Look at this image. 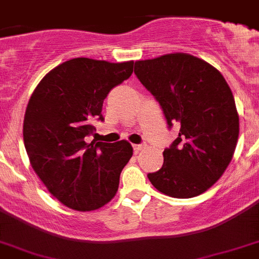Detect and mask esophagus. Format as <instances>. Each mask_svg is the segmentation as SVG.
I'll use <instances>...</instances> for the list:
<instances>
[{"instance_id":"obj_1","label":"esophagus","mask_w":259,"mask_h":259,"mask_svg":"<svg viewBox=\"0 0 259 259\" xmlns=\"http://www.w3.org/2000/svg\"><path fill=\"white\" fill-rule=\"evenodd\" d=\"M145 148H147V144H145V143H143V144H136V145H134V151L140 152V151H143V149H145Z\"/></svg>"}]
</instances>
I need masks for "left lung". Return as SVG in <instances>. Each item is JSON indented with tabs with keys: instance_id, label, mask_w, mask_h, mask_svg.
<instances>
[{
	"instance_id": "obj_1",
	"label": "left lung",
	"mask_w": 259,
	"mask_h": 259,
	"mask_svg": "<svg viewBox=\"0 0 259 259\" xmlns=\"http://www.w3.org/2000/svg\"><path fill=\"white\" fill-rule=\"evenodd\" d=\"M135 74L160 103L169 128H180L163 151L162 167L148 178L165 195H200L235 153L240 123L231 88L216 68L187 54L136 61Z\"/></svg>"
}]
</instances>
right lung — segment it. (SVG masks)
<instances>
[{
  "instance_id": "1",
  "label": "right lung",
  "mask_w": 259,
  "mask_h": 259,
  "mask_svg": "<svg viewBox=\"0 0 259 259\" xmlns=\"http://www.w3.org/2000/svg\"><path fill=\"white\" fill-rule=\"evenodd\" d=\"M134 61L108 63L77 57L44 76L28 101L24 148L44 186L63 204L93 211L107 204L119 187L134 149L125 140L102 143L86 138L93 120L103 121V101L130 78Z\"/></svg>"
}]
</instances>
